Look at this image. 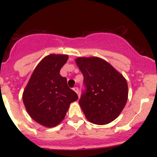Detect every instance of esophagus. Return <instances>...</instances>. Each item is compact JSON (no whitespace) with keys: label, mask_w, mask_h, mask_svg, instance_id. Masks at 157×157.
Here are the masks:
<instances>
[{"label":"esophagus","mask_w":157,"mask_h":157,"mask_svg":"<svg viewBox=\"0 0 157 157\" xmlns=\"http://www.w3.org/2000/svg\"><path fill=\"white\" fill-rule=\"evenodd\" d=\"M73 90L75 91V92H76V93L77 94H78V96H79V89H78V88H77V87H75V88H74V89H73Z\"/></svg>","instance_id":"1"}]
</instances>
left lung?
Returning <instances> with one entry per match:
<instances>
[{
    "label": "left lung",
    "instance_id": "8db88e82",
    "mask_svg": "<svg viewBox=\"0 0 157 157\" xmlns=\"http://www.w3.org/2000/svg\"><path fill=\"white\" fill-rule=\"evenodd\" d=\"M76 63L83 75L85 90L79 104L86 119L97 125L112 122L127 102L128 91L125 79L99 57H78Z\"/></svg>",
    "mask_w": 157,
    "mask_h": 157
}]
</instances>
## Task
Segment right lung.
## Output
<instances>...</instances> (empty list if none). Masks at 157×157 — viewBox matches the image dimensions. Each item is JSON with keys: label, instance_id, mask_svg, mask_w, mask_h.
<instances>
[{"label": "right lung", "instance_id": "add662e5", "mask_svg": "<svg viewBox=\"0 0 157 157\" xmlns=\"http://www.w3.org/2000/svg\"><path fill=\"white\" fill-rule=\"evenodd\" d=\"M68 55L45 57L34 70L23 94L27 112L35 121L52 128L63 121L71 102L78 99L60 75Z\"/></svg>", "mask_w": 157, "mask_h": 157}]
</instances>
